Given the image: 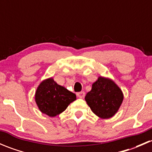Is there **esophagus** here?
Instances as JSON below:
<instances>
[{
    "label": "esophagus",
    "instance_id": "esophagus-1",
    "mask_svg": "<svg viewBox=\"0 0 152 152\" xmlns=\"http://www.w3.org/2000/svg\"><path fill=\"white\" fill-rule=\"evenodd\" d=\"M77 96L79 98H80V99H82V98H84L85 96V92L84 91H82V92H79V93H77Z\"/></svg>",
    "mask_w": 152,
    "mask_h": 152
}]
</instances>
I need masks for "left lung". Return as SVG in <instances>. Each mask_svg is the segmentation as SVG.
<instances>
[{"instance_id":"8db88e82","label":"left lung","mask_w":152,"mask_h":152,"mask_svg":"<svg viewBox=\"0 0 152 152\" xmlns=\"http://www.w3.org/2000/svg\"><path fill=\"white\" fill-rule=\"evenodd\" d=\"M121 90L114 82L99 77L87 93L85 101L92 111L101 118H110L118 112L123 102Z\"/></svg>"}]
</instances>
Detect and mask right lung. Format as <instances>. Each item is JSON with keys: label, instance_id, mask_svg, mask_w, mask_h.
Returning a JSON list of instances; mask_svg holds the SVG:
<instances>
[{"label": "right lung", "instance_id": "1", "mask_svg": "<svg viewBox=\"0 0 152 152\" xmlns=\"http://www.w3.org/2000/svg\"><path fill=\"white\" fill-rule=\"evenodd\" d=\"M76 99V94L56 84L52 78L41 82L35 94V101L39 110L50 117L65 111Z\"/></svg>", "mask_w": 152, "mask_h": 152}]
</instances>
